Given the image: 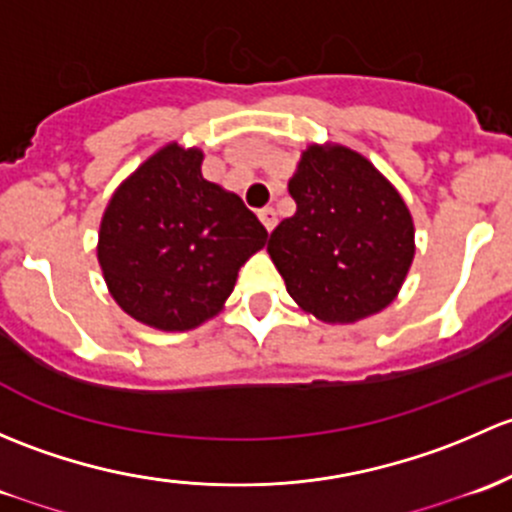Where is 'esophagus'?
<instances>
[{
	"label": "esophagus",
	"instance_id": "obj_1",
	"mask_svg": "<svg viewBox=\"0 0 512 512\" xmlns=\"http://www.w3.org/2000/svg\"><path fill=\"white\" fill-rule=\"evenodd\" d=\"M258 219H261V224L266 226V231H273V226H276V212H273L271 207L258 209Z\"/></svg>",
	"mask_w": 512,
	"mask_h": 512
}]
</instances>
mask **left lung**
Returning <instances> with one entry per match:
<instances>
[{
    "mask_svg": "<svg viewBox=\"0 0 512 512\" xmlns=\"http://www.w3.org/2000/svg\"><path fill=\"white\" fill-rule=\"evenodd\" d=\"M293 217L268 239L288 293L323 323H355L394 300L414 258L407 204L372 162L310 145L288 182Z\"/></svg>",
    "mask_w": 512,
    "mask_h": 512,
    "instance_id": "left-lung-1",
    "label": "left lung"
}]
</instances>
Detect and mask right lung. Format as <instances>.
I'll return each mask as SVG.
<instances>
[{"label": "right lung", "instance_id": "1", "mask_svg": "<svg viewBox=\"0 0 512 512\" xmlns=\"http://www.w3.org/2000/svg\"><path fill=\"white\" fill-rule=\"evenodd\" d=\"M266 239L241 197L202 177V152L172 142L113 194L98 261L125 313L157 330H192L219 313Z\"/></svg>", "mask_w": 512, "mask_h": 512}]
</instances>
